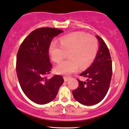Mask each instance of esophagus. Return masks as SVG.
I'll return each mask as SVG.
<instances>
[{"label": "esophagus", "mask_w": 129, "mask_h": 129, "mask_svg": "<svg viewBox=\"0 0 129 129\" xmlns=\"http://www.w3.org/2000/svg\"><path fill=\"white\" fill-rule=\"evenodd\" d=\"M70 79V77H63V80H64L65 82H67Z\"/></svg>", "instance_id": "34e87169"}]
</instances>
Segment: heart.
<instances>
[{"mask_svg":"<svg viewBox=\"0 0 129 129\" xmlns=\"http://www.w3.org/2000/svg\"><path fill=\"white\" fill-rule=\"evenodd\" d=\"M99 49L95 37L81 32H76L60 37V44L52 41L49 47L53 61L59 62L69 52V59L63 60L55 67L57 73L69 76L79 69L85 70L92 64Z\"/></svg>","mask_w":129,"mask_h":129,"instance_id":"obj_1","label":"heart"}]
</instances>
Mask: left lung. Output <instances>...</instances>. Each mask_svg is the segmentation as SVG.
Here are the masks:
<instances>
[{
  "instance_id": "obj_1",
  "label": "left lung",
  "mask_w": 129,
  "mask_h": 129,
  "mask_svg": "<svg viewBox=\"0 0 129 129\" xmlns=\"http://www.w3.org/2000/svg\"><path fill=\"white\" fill-rule=\"evenodd\" d=\"M96 37L99 42V49L95 60L80 74L88 79L86 82L78 80V88L72 92L75 100L86 106L99 103L105 98L112 74L111 57L108 46L102 38Z\"/></svg>"
}]
</instances>
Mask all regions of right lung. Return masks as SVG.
<instances>
[{"label":"right lung","mask_w":129,"mask_h":129,"mask_svg":"<svg viewBox=\"0 0 129 129\" xmlns=\"http://www.w3.org/2000/svg\"><path fill=\"white\" fill-rule=\"evenodd\" d=\"M63 31L52 27L35 29L20 45L17 55L16 72L21 89L28 98L40 105L54 100L63 77L47 76L52 68L49 56V47L56 36Z\"/></svg>","instance_id":"add662e5"}]
</instances>
